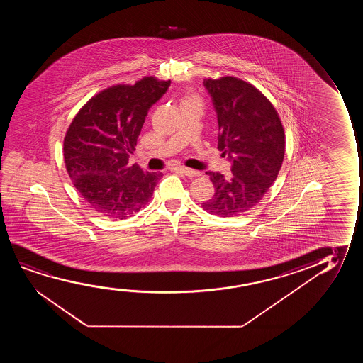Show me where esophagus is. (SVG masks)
Wrapping results in <instances>:
<instances>
[{"label": "esophagus", "instance_id": "obj_1", "mask_svg": "<svg viewBox=\"0 0 363 363\" xmlns=\"http://www.w3.org/2000/svg\"><path fill=\"white\" fill-rule=\"evenodd\" d=\"M179 171L181 172V174H186L187 177H197L199 176V172H197V171H194V169H189V167H184V166H181V167H179Z\"/></svg>", "mask_w": 363, "mask_h": 363}]
</instances>
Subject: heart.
Segmentation results:
<instances>
[{"mask_svg": "<svg viewBox=\"0 0 363 363\" xmlns=\"http://www.w3.org/2000/svg\"><path fill=\"white\" fill-rule=\"evenodd\" d=\"M186 100H192V101H199V99H197V96L196 95H189V96H187V99Z\"/></svg>", "mask_w": 363, "mask_h": 363, "instance_id": "1", "label": "heart"}]
</instances>
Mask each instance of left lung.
<instances>
[{
	"label": "left lung",
	"instance_id": "left-lung-1",
	"mask_svg": "<svg viewBox=\"0 0 363 363\" xmlns=\"http://www.w3.org/2000/svg\"><path fill=\"white\" fill-rule=\"evenodd\" d=\"M218 118V149L232 161V174L207 171L214 186L202 203L219 217H235L258 204L278 177L285 134L278 111L248 82L235 77L204 79Z\"/></svg>",
	"mask_w": 363,
	"mask_h": 363
}]
</instances>
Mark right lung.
<instances>
[{
  "label": "right lung",
  "mask_w": 363,
  "mask_h": 363,
  "mask_svg": "<svg viewBox=\"0 0 363 363\" xmlns=\"http://www.w3.org/2000/svg\"><path fill=\"white\" fill-rule=\"evenodd\" d=\"M171 80L145 77L134 85L101 90L78 111L65 134L67 172L82 199L96 213L126 219L144 208L161 172L129 166L130 155L150 108Z\"/></svg>",
  "instance_id": "obj_1"
}]
</instances>
